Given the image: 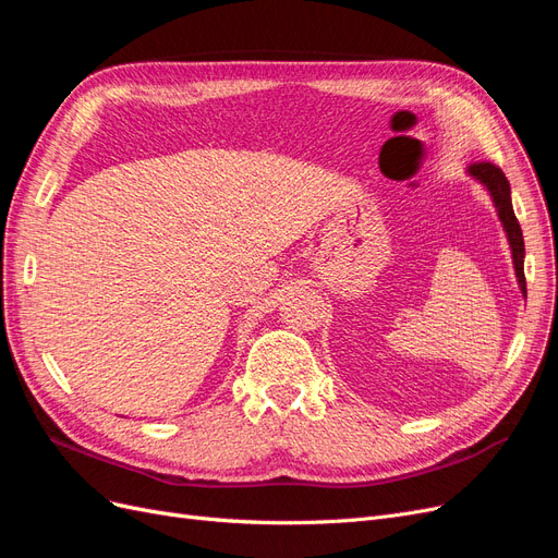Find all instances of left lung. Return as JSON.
Returning a JSON list of instances; mask_svg holds the SVG:
<instances>
[{
    "label": "left lung",
    "instance_id": "left-lung-1",
    "mask_svg": "<svg viewBox=\"0 0 558 558\" xmlns=\"http://www.w3.org/2000/svg\"><path fill=\"white\" fill-rule=\"evenodd\" d=\"M469 173L473 181H477L484 190L489 192L492 204L496 208L498 220L502 225V231H506L508 243H510V253H512V266H514V276L521 294L526 296V278H524V236H521V227L514 218L512 210V196H510V183L506 173H502L498 167L489 165V161H480V165H471Z\"/></svg>",
    "mask_w": 558,
    "mask_h": 558
}]
</instances>
